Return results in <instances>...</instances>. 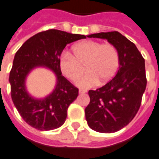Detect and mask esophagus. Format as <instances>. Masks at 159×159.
I'll list each match as a JSON object with an SVG mask.
<instances>
[{"instance_id": "esophagus-1", "label": "esophagus", "mask_w": 159, "mask_h": 159, "mask_svg": "<svg viewBox=\"0 0 159 159\" xmlns=\"http://www.w3.org/2000/svg\"><path fill=\"white\" fill-rule=\"evenodd\" d=\"M86 90H83V89H79V93H85Z\"/></svg>"}]
</instances>
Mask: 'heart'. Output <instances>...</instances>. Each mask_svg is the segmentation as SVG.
I'll return each instance as SVG.
<instances>
[{
	"label": "heart",
	"instance_id": "b5f03b06",
	"mask_svg": "<svg viewBox=\"0 0 159 159\" xmlns=\"http://www.w3.org/2000/svg\"><path fill=\"white\" fill-rule=\"evenodd\" d=\"M73 55L67 51L61 54L59 67L70 81H76L83 74L84 66L88 72L77 82L81 88H89L100 82L104 84L116 76L120 66L119 51L112 43L85 40L72 48Z\"/></svg>",
	"mask_w": 159,
	"mask_h": 159
}]
</instances>
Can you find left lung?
Instances as JSON below:
<instances>
[{"label":"left lung","instance_id":"1","mask_svg":"<svg viewBox=\"0 0 159 159\" xmlns=\"http://www.w3.org/2000/svg\"><path fill=\"white\" fill-rule=\"evenodd\" d=\"M89 38L106 39L117 48L120 66L114 78L96 90H89L85 109L91 129L112 133L127 125L139 110L147 86L145 60L131 41L117 31L98 33Z\"/></svg>","mask_w":159,"mask_h":159}]
</instances>
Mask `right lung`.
Wrapping results in <instances>:
<instances>
[{
    "label": "right lung",
    "instance_id": "right-lung-1",
    "mask_svg": "<svg viewBox=\"0 0 159 159\" xmlns=\"http://www.w3.org/2000/svg\"><path fill=\"white\" fill-rule=\"evenodd\" d=\"M82 39H86L85 35L50 29L29 39L16 53L9 76L11 96L20 116L32 127L50 130L65 123L68 107L78 96V89L61 75L59 59L66 44ZM40 65L56 73L57 83L48 97L36 100L25 91V79L32 69Z\"/></svg>",
    "mask_w": 159,
    "mask_h": 159
}]
</instances>
